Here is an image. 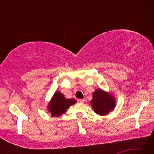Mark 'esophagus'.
Listing matches in <instances>:
<instances>
[{"label":"esophagus","mask_w":154,"mask_h":154,"mask_svg":"<svg viewBox=\"0 0 154 154\" xmlns=\"http://www.w3.org/2000/svg\"><path fill=\"white\" fill-rule=\"evenodd\" d=\"M77 101H78V103H84V101H85V100H84V99H78V100H77Z\"/></svg>","instance_id":"esophagus-1"}]
</instances>
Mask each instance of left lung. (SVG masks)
Instances as JSON below:
<instances>
[{"mask_svg":"<svg viewBox=\"0 0 154 154\" xmlns=\"http://www.w3.org/2000/svg\"><path fill=\"white\" fill-rule=\"evenodd\" d=\"M90 103L96 113L105 116L114 109L116 100L110 94L98 89L93 93Z\"/></svg>","mask_w":154,"mask_h":154,"instance_id":"left-lung-1","label":"left lung"}]
</instances>
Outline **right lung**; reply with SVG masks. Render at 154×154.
<instances>
[{"mask_svg": "<svg viewBox=\"0 0 154 154\" xmlns=\"http://www.w3.org/2000/svg\"><path fill=\"white\" fill-rule=\"evenodd\" d=\"M76 103V100L67 99L60 92H56L48 105V111L52 116L58 117L64 113L66 109Z\"/></svg>", "mask_w": 154, "mask_h": 154, "instance_id": "right-lung-1", "label": "right lung"}]
</instances>
